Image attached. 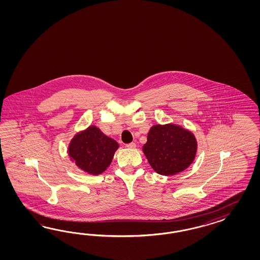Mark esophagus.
I'll return each mask as SVG.
<instances>
[{
  "label": "esophagus",
  "instance_id": "esophagus-1",
  "mask_svg": "<svg viewBox=\"0 0 260 260\" xmlns=\"http://www.w3.org/2000/svg\"><path fill=\"white\" fill-rule=\"evenodd\" d=\"M126 147L127 149H135L136 148V144L135 143H129V144H126Z\"/></svg>",
  "mask_w": 260,
  "mask_h": 260
}]
</instances>
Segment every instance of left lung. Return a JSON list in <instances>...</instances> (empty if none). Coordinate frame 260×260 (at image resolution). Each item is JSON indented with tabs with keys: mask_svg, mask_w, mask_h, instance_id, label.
<instances>
[{
	"mask_svg": "<svg viewBox=\"0 0 260 260\" xmlns=\"http://www.w3.org/2000/svg\"><path fill=\"white\" fill-rule=\"evenodd\" d=\"M197 141L191 132L174 124L150 127L143 152L151 168L162 175L181 173L193 162Z\"/></svg>",
	"mask_w": 260,
	"mask_h": 260,
	"instance_id": "8db88e82",
	"label": "left lung"
}]
</instances>
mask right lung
<instances>
[{"mask_svg": "<svg viewBox=\"0 0 260 260\" xmlns=\"http://www.w3.org/2000/svg\"><path fill=\"white\" fill-rule=\"evenodd\" d=\"M118 143L97 126H89L71 139L68 152L71 161L85 173L98 175L110 165Z\"/></svg>", "mask_w": 260, "mask_h": 260, "instance_id": "1", "label": "right lung"}]
</instances>
